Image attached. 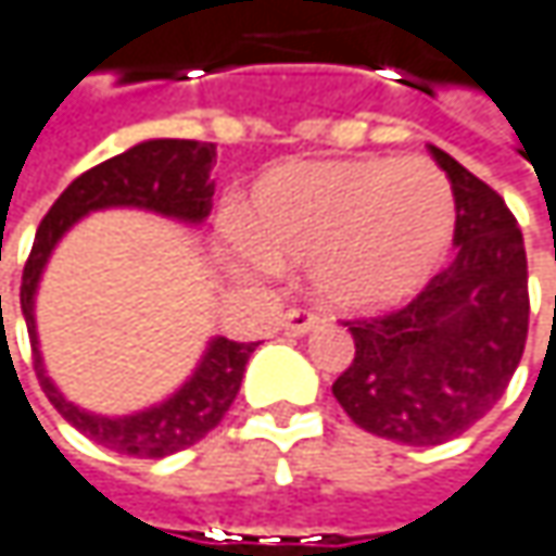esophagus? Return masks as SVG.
Segmentation results:
<instances>
[{"instance_id": "34e87169", "label": "esophagus", "mask_w": 556, "mask_h": 556, "mask_svg": "<svg viewBox=\"0 0 556 556\" xmlns=\"http://www.w3.org/2000/svg\"><path fill=\"white\" fill-rule=\"evenodd\" d=\"M316 323H319V313H316V309H309V306H294V309H288V313L281 316V329H285V332H291V336H303V332H309Z\"/></svg>"}]
</instances>
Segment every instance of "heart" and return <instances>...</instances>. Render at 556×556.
Returning <instances> with one entry per match:
<instances>
[{
	"label": "heart",
	"instance_id": "heart-1",
	"mask_svg": "<svg viewBox=\"0 0 556 556\" xmlns=\"http://www.w3.org/2000/svg\"><path fill=\"white\" fill-rule=\"evenodd\" d=\"M453 224L450 179L430 161H309L258 182L243 240L265 265H309L326 303L370 313L427 285Z\"/></svg>",
	"mask_w": 556,
	"mask_h": 556
}]
</instances>
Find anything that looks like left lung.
<instances>
[{
	"mask_svg": "<svg viewBox=\"0 0 556 556\" xmlns=\"http://www.w3.org/2000/svg\"><path fill=\"white\" fill-rule=\"evenodd\" d=\"M456 199V258L405 306L344 319L354 357L332 382L348 417L405 446H440L503 399L529 338L522 230L494 189L430 144Z\"/></svg>",
	"mask_w": 556,
	"mask_h": 556,
	"instance_id": "1",
	"label": "left lung"
}]
</instances>
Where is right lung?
<instances>
[{
  "instance_id": "obj_1",
  "label": "right lung",
  "mask_w": 556,
  "mask_h": 556,
  "mask_svg": "<svg viewBox=\"0 0 556 556\" xmlns=\"http://www.w3.org/2000/svg\"><path fill=\"white\" fill-rule=\"evenodd\" d=\"M215 154L218 151L212 141L154 139L141 141L136 148L85 170L81 177L68 182V189L53 202L47 218L40 220L30 256L24 262L21 309L27 319V336L34 348V374L40 379V389L72 427H78L88 440L123 456H174L179 450L199 443L208 430H215L240 392L247 361L256 351L258 341L215 338L195 377L157 408L129 417L88 415L75 408L72 402H65L56 392V386L43 374V361L37 351V329H34L37 278L53 253L56 240L88 212L110 208V205H139V208H151L170 218H208L212 195H215V179H212Z\"/></svg>"
}]
</instances>
